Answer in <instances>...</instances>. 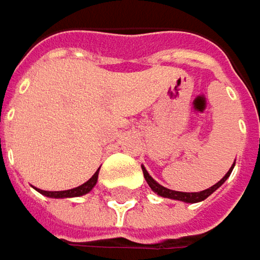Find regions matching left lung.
Listing matches in <instances>:
<instances>
[{"instance_id":"1","label":"left lung","mask_w":260,"mask_h":260,"mask_svg":"<svg viewBox=\"0 0 260 260\" xmlns=\"http://www.w3.org/2000/svg\"><path fill=\"white\" fill-rule=\"evenodd\" d=\"M233 167H235V164H233ZM233 167L227 171V174L216 183V185H213V186H210V188H207V189H204V191H200V192H180V191H171V189H168V188H165V186H162V185H159L150 174H148V171L142 167V173H144V177H145V180H147V183H148V186L156 192L157 195H160V197H165V198H173V200H180V201H185V203H198V201H203V200H206L207 197L210 194H213L227 179H229V176L232 174V170H233Z\"/></svg>"}]
</instances>
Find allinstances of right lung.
<instances>
[{
	"label": "right lung",
	"mask_w": 260,
	"mask_h": 260,
	"mask_svg": "<svg viewBox=\"0 0 260 260\" xmlns=\"http://www.w3.org/2000/svg\"><path fill=\"white\" fill-rule=\"evenodd\" d=\"M98 171H100V168L96 170V173L86 182V183H83V185H80V186H77V188H74V189H68V191H42V189H38L41 194L47 195V197H51V198H69V197H80V195H84L87 194V192H90L92 191V188L96 185V180H98Z\"/></svg>",
	"instance_id": "obj_1"
}]
</instances>
